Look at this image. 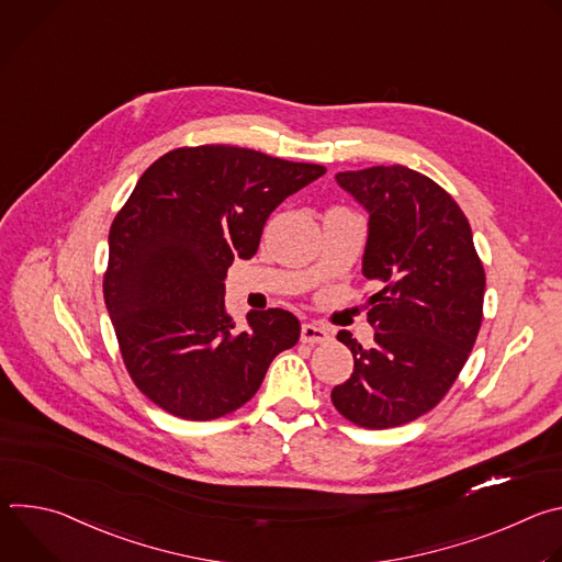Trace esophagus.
<instances>
[{"label": "esophagus", "instance_id": "esophagus-1", "mask_svg": "<svg viewBox=\"0 0 562 562\" xmlns=\"http://www.w3.org/2000/svg\"><path fill=\"white\" fill-rule=\"evenodd\" d=\"M300 338H302V342H308V345H319V342L329 340V331H327L325 327H317V325H313V323H306V325H302Z\"/></svg>", "mask_w": 562, "mask_h": 562}]
</instances>
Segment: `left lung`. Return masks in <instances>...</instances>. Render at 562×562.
I'll list each match as a JSON object with an SVG mask.
<instances>
[{
    "label": "left lung",
    "instance_id": "1",
    "mask_svg": "<svg viewBox=\"0 0 562 562\" xmlns=\"http://www.w3.org/2000/svg\"><path fill=\"white\" fill-rule=\"evenodd\" d=\"M369 213L362 273L373 347L349 331L353 373L334 386V407L364 429L400 427L431 412L462 371L483 323L485 269L456 200L407 167L336 176Z\"/></svg>",
    "mask_w": 562,
    "mask_h": 562
}]
</instances>
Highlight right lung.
<instances>
[{
  "label": "right lung",
  "mask_w": 562,
  "mask_h": 562,
  "mask_svg": "<svg viewBox=\"0 0 562 562\" xmlns=\"http://www.w3.org/2000/svg\"><path fill=\"white\" fill-rule=\"evenodd\" d=\"M325 173L226 144L169 150L142 173L111 224L104 302L128 375L157 407L226 416L297 342V317L282 308L249 311L235 327L224 278L256 256L276 206Z\"/></svg>",
  "instance_id": "right-lung-1"
}]
</instances>
